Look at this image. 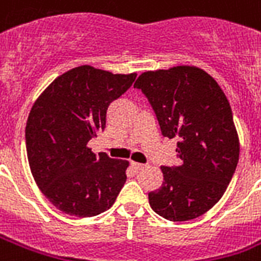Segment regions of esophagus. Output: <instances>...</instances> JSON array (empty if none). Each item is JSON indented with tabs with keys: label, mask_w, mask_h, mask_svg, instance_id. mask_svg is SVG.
<instances>
[{
	"label": "esophagus",
	"mask_w": 261,
	"mask_h": 261,
	"mask_svg": "<svg viewBox=\"0 0 261 261\" xmlns=\"http://www.w3.org/2000/svg\"><path fill=\"white\" fill-rule=\"evenodd\" d=\"M131 167L134 168L135 171H141V169H143V168H145V165H143V164L134 163V161H131Z\"/></svg>",
	"instance_id": "1"
}]
</instances>
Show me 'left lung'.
I'll return each mask as SVG.
<instances>
[{
    "instance_id": "1",
    "label": "left lung",
    "mask_w": 261,
    "mask_h": 261,
    "mask_svg": "<svg viewBox=\"0 0 261 261\" xmlns=\"http://www.w3.org/2000/svg\"><path fill=\"white\" fill-rule=\"evenodd\" d=\"M134 88L150 102L161 134L178 139L180 165L161 167L164 181L149 192L150 207L168 221L198 218L222 198L239 163L230 104L217 81L195 66L145 71Z\"/></svg>"
}]
</instances>
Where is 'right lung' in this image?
Masks as SVG:
<instances>
[{
	"mask_svg": "<svg viewBox=\"0 0 261 261\" xmlns=\"http://www.w3.org/2000/svg\"><path fill=\"white\" fill-rule=\"evenodd\" d=\"M137 74L79 66L55 79L35 101L25 127L27 155L39 190L58 210L94 217L108 210L126 181L128 161L96 155L88 142Z\"/></svg>",
	"mask_w": 261,
	"mask_h": 261,
	"instance_id": "1",
	"label": "right lung"
}]
</instances>
